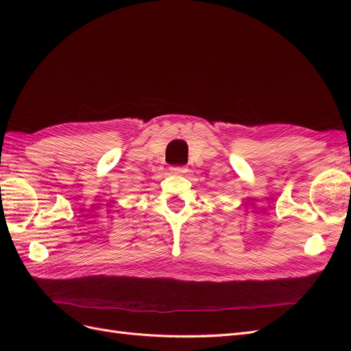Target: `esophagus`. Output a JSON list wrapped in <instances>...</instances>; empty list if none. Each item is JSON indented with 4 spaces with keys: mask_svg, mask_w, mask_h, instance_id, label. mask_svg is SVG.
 Returning a JSON list of instances; mask_svg holds the SVG:
<instances>
[{
    "mask_svg": "<svg viewBox=\"0 0 351 351\" xmlns=\"http://www.w3.org/2000/svg\"><path fill=\"white\" fill-rule=\"evenodd\" d=\"M169 171H171L173 174H186L187 168L186 167H171L169 168Z\"/></svg>",
    "mask_w": 351,
    "mask_h": 351,
    "instance_id": "34e87169",
    "label": "esophagus"
}]
</instances>
